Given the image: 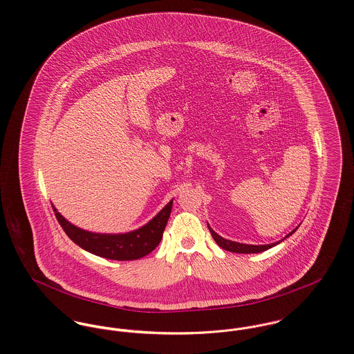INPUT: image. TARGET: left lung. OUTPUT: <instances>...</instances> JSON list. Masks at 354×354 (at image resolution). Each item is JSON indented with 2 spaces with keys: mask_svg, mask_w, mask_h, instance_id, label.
I'll list each match as a JSON object with an SVG mask.
<instances>
[{
  "mask_svg": "<svg viewBox=\"0 0 354 354\" xmlns=\"http://www.w3.org/2000/svg\"><path fill=\"white\" fill-rule=\"evenodd\" d=\"M208 229H209V232H211V236H212V239L215 240V243L222 248V250H225V251H229V252H234V253H259L263 252V251H267V250H270V248H272L274 245H277V244H279V241L278 243H272V244H267V245H250V244H241V243H236V241H230V240H226V239H223V237H221L219 234H216L209 226H208ZM297 229V227H296ZM296 229L292 232V233H289L286 237H289V236H292L295 232H296ZM285 237V239H286ZM283 239V240H285ZM283 240H281V241H283Z\"/></svg>",
  "mask_w": 354,
  "mask_h": 354,
  "instance_id": "obj_1",
  "label": "left lung"
}]
</instances>
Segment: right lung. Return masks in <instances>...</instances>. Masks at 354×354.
<instances>
[{
    "mask_svg": "<svg viewBox=\"0 0 354 354\" xmlns=\"http://www.w3.org/2000/svg\"><path fill=\"white\" fill-rule=\"evenodd\" d=\"M171 205L173 201L167 203L147 225L122 234H101L83 230L68 222L54 205L53 211L66 236L87 252L111 260H136L152 252L160 243Z\"/></svg>",
    "mask_w": 354,
    "mask_h": 354,
    "instance_id": "right-lung-1",
    "label": "right lung"
}]
</instances>
